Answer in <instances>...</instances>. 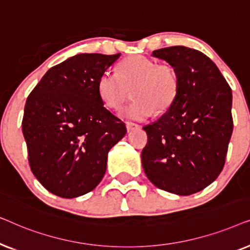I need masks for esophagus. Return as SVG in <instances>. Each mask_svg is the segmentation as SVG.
Masks as SVG:
<instances>
[{"instance_id":"1","label":"esophagus","mask_w":250,"mask_h":250,"mask_svg":"<svg viewBox=\"0 0 250 250\" xmlns=\"http://www.w3.org/2000/svg\"><path fill=\"white\" fill-rule=\"evenodd\" d=\"M139 127H140V125L135 124V123H131V122L126 123V128H127V132H131V131H133V129L139 128Z\"/></svg>"}]
</instances>
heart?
Masks as SVG:
<instances>
[{
    "instance_id": "b5f03b06",
    "label": "heart",
    "mask_w": 250,
    "mask_h": 250,
    "mask_svg": "<svg viewBox=\"0 0 250 250\" xmlns=\"http://www.w3.org/2000/svg\"><path fill=\"white\" fill-rule=\"evenodd\" d=\"M131 91L135 100L122 115L143 121L153 110L157 114L168 110L179 93V77L170 64H159L143 56H131L118 63L117 74L104 71L98 80L99 95L111 109L122 108Z\"/></svg>"
}]
</instances>
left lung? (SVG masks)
I'll list each match as a JSON object with an SVG mask.
<instances>
[{
	"instance_id": "8db88e82",
	"label": "left lung",
	"mask_w": 250,
	"mask_h": 250,
	"mask_svg": "<svg viewBox=\"0 0 250 250\" xmlns=\"http://www.w3.org/2000/svg\"><path fill=\"white\" fill-rule=\"evenodd\" d=\"M179 77V93L165 114L143 129L148 142L142 166L150 182L189 196L214 182L223 169L230 142L232 91L216 64L186 46L156 50Z\"/></svg>"
}]
</instances>
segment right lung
<instances>
[{"label":"right lung","mask_w":250,"mask_h":250,"mask_svg":"<svg viewBox=\"0 0 250 250\" xmlns=\"http://www.w3.org/2000/svg\"><path fill=\"white\" fill-rule=\"evenodd\" d=\"M121 53H81L50 68L25 104L30 169L51 193L76 198L101 182L108 152L126 134L104 105L98 80Z\"/></svg>","instance_id":"right-lung-1"}]
</instances>
